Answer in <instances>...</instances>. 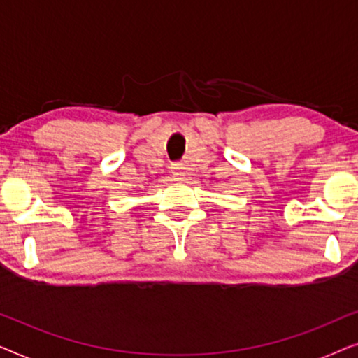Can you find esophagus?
<instances>
[{"instance_id":"34e87169","label":"esophagus","mask_w":358,"mask_h":358,"mask_svg":"<svg viewBox=\"0 0 358 358\" xmlns=\"http://www.w3.org/2000/svg\"><path fill=\"white\" fill-rule=\"evenodd\" d=\"M171 173H173L174 178L180 179L182 176H185L187 171H185V166L182 163H174V164H171Z\"/></svg>"}]
</instances>
